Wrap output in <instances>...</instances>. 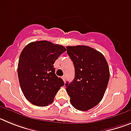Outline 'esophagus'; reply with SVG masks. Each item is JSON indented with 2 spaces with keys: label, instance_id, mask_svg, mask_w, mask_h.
<instances>
[{
  "label": "esophagus",
  "instance_id": "1",
  "mask_svg": "<svg viewBox=\"0 0 131 131\" xmlns=\"http://www.w3.org/2000/svg\"><path fill=\"white\" fill-rule=\"evenodd\" d=\"M62 79H63V81H64V83H66V77L65 76H62Z\"/></svg>",
  "mask_w": 131,
  "mask_h": 131
}]
</instances>
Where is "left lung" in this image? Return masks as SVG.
I'll return each mask as SVG.
<instances>
[{"mask_svg":"<svg viewBox=\"0 0 131 131\" xmlns=\"http://www.w3.org/2000/svg\"><path fill=\"white\" fill-rule=\"evenodd\" d=\"M75 68V78L66 82V91L73 106L87 111L100 102L110 79V69L102 53L87 46L67 47Z\"/></svg>","mask_w":131,"mask_h":131,"instance_id":"8db88e82","label":"left lung"}]
</instances>
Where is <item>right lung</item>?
<instances>
[{
	"mask_svg": "<svg viewBox=\"0 0 131 131\" xmlns=\"http://www.w3.org/2000/svg\"><path fill=\"white\" fill-rule=\"evenodd\" d=\"M66 49L62 45L47 40L31 42L19 56L18 75L24 95L37 106H47L53 102L63 81L56 76L54 63Z\"/></svg>",
	"mask_w": 131,
	"mask_h": 131,
	"instance_id": "1",
	"label": "right lung"
}]
</instances>
